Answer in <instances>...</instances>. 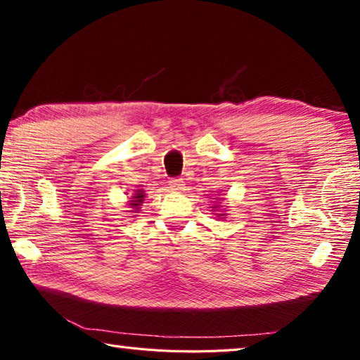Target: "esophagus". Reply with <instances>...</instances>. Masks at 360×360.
Here are the masks:
<instances>
[{
	"mask_svg": "<svg viewBox=\"0 0 360 360\" xmlns=\"http://www.w3.org/2000/svg\"><path fill=\"white\" fill-rule=\"evenodd\" d=\"M169 187H172V191H182L184 188V181H182L181 178H173L168 181Z\"/></svg>",
	"mask_w": 360,
	"mask_h": 360,
	"instance_id": "34e87169",
	"label": "esophagus"
}]
</instances>
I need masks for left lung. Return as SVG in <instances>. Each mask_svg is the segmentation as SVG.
<instances>
[{"mask_svg":"<svg viewBox=\"0 0 360 360\" xmlns=\"http://www.w3.org/2000/svg\"><path fill=\"white\" fill-rule=\"evenodd\" d=\"M222 216H225V214H219V217H222Z\"/></svg>","mask_w":360,"mask_h":360,"instance_id":"obj_1","label":"left lung"}]
</instances>
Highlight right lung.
<instances>
[{"label":"right lung","instance_id":"obj_1","mask_svg":"<svg viewBox=\"0 0 360 360\" xmlns=\"http://www.w3.org/2000/svg\"><path fill=\"white\" fill-rule=\"evenodd\" d=\"M144 191H136L135 193H133V197H131V200H130V208L131 210H135L133 212H138L139 211V206H141V203L144 202Z\"/></svg>","mask_w":360,"mask_h":360}]
</instances>
